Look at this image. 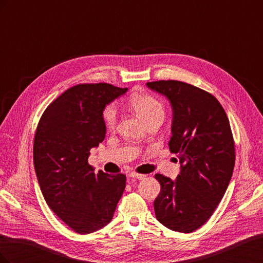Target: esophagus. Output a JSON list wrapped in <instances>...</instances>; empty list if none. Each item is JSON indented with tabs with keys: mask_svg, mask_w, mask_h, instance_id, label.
<instances>
[{
	"mask_svg": "<svg viewBox=\"0 0 263 263\" xmlns=\"http://www.w3.org/2000/svg\"><path fill=\"white\" fill-rule=\"evenodd\" d=\"M129 178H133V179H138V180H144L146 178L145 174H140V173H137V172H130L128 174Z\"/></svg>",
	"mask_w": 263,
	"mask_h": 263,
	"instance_id": "34e87169",
	"label": "esophagus"
}]
</instances>
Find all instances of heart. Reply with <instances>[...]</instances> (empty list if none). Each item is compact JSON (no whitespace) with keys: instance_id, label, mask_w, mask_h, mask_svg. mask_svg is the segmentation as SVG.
<instances>
[{"instance_id":"1","label":"heart","mask_w":263,"mask_h":263,"mask_svg":"<svg viewBox=\"0 0 263 263\" xmlns=\"http://www.w3.org/2000/svg\"><path fill=\"white\" fill-rule=\"evenodd\" d=\"M129 105L142 121L148 124L155 119H163L164 106L154 95L149 93H135L129 98ZM102 118L108 129H113L117 122V109L114 104L103 109Z\"/></svg>"}]
</instances>
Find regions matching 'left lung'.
Listing matches in <instances>:
<instances>
[{
	"label": "left lung",
	"instance_id": "left-lung-1",
	"mask_svg": "<svg viewBox=\"0 0 263 263\" xmlns=\"http://www.w3.org/2000/svg\"><path fill=\"white\" fill-rule=\"evenodd\" d=\"M173 110L169 149L181 172L172 181L162 174L154 202L157 219L174 232L192 233L212 216L224 196L235 165V142L228 117L217 99L200 87L168 80L148 82Z\"/></svg>",
	"mask_w": 263,
	"mask_h": 263
}]
</instances>
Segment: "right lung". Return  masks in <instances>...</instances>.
Here are the masks:
<instances>
[{
	"label": "right lung",
	"mask_w": 263,
	"mask_h": 263,
	"mask_svg": "<svg viewBox=\"0 0 263 263\" xmlns=\"http://www.w3.org/2000/svg\"><path fill=\"white\" fill-rule=\"evenodd\" d=\"M127 87L84 83L70 87L45 109L34 138V166L46 203L78 234L112 220L126 176L94 172L90 150L104 140L103 109Z\"/></svg>",
	"instance_id": "1"
}]
</instances>
